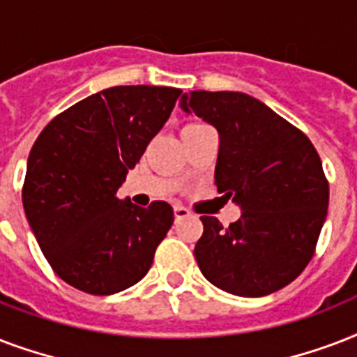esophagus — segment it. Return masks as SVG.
I'll return each instance as SVG.
<instances>
[{"label":"esophagus","mask_w":357,"mask_h":357,"mask_svg":"<svg viewBox=\"0 0 357 357\" xmlns=\"http://www.w3.org/2000/svg\"><path fill=\"white\" fill-rule=\"evenodd\" d=\"M189 215H190V211L187 209V207H183V206L174 207V217H176V220H181V218L189 217Z\"/></svg>","instance_id":"esophagus-1"}]
</instances>
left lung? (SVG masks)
Returning <instances> with one entry per match:
<instances>
[{"label": "left lung", "instance_id": "8db88e82", "mask_svg": "<svg viewBox=\"0 0 357 357\" xmlns=\"http://www.w3.org/2000/svg\"><path fill=\"white\" fill-rule=\"evenodd\" d=\"M181 109L220 137L215 185L243 213L224 228L200 217L202 274L226 293L265 296L300 276L315 254L330 187L315 146L298 128L243 92L195 91Z\"/></svg>", "mask_w": 357, "mask_h": 357}]
</instances>
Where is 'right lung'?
<instances>
[{
    "mask_svg": "<svg viewBox=\"0 0 357 357\" xmlns=\"http://www.w3.org/2000/svg\"><path fill=\"white\" fill-rule=\"evenodd\" d=\"M179 96L172 86H111L57 114L35 140L25 217L53 272L72 287L105 296L150 271L172 207L142 209L116 192Z\"/></svg>",
    "mask_w": 357,
    "mask_h": 357,
    "instance_id": "1",
    "label": "right lung"
}]
</instances>
